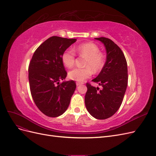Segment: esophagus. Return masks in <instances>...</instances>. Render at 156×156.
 <instances>
[{"label": "esophagus", "instance_id": "34e87169", "mask_svg": "<svg viewBox=\"0 0 156 156\" xmlns=\"http://www.w3.org/2000/svg\"><path fill=\"white\" fill-rule=\"evenodd\" d=\"M83 83H80V82H77L76 83V85L77 86H79V85H81V84H82Z\"/></svg>", "mask_w": 156, "mask_h": 156}]
</instances>
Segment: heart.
Masks as SVG:
<instances>
[{
  "label": "heart",
  "instance_id": "obj_1",
  "mask_svg": "<svg viewBox=\"0 0 156 156\" xmlns=\"http://www.w3.org/2000/svg\"><path fill=\"white\" fill-rule=\"evenodd\" d=\"M75 50L78 54L86 58L84 68H74L69 72V78L74 81L82 82L91 76L92 71L98 73L102 69L105 64L103 55L100 52L98 46L94 43L88 42L80 44ZM62 62L67 68L73 66L75 60V53L73 49L68 48L66 49L61 56Z\"/></svg>",
  "mask_w": 156,
  "mask_h": 156
}]
</instances>
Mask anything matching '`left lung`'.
<instances>
[{
    "label": "left lung",
    "instance_id": "left-lung-1",
    "mask_svg": "<svg viewBox=\"0 0 156 156\" xmlns=\"http://www.w3.org/2000/svg\"><path fill=\"white\" fill-rule=\"evenodd\" d=\"M104 45L106 62L100 73L92 80L102 87L101 90L87 83L84 102L87 111L96 119L112 116L120 108L127 86V66L125 56L115 42L107 37L95 38Z\"/></svg>",
    "mask_w": 156,
    "mask_h": 156
}]
</instances>
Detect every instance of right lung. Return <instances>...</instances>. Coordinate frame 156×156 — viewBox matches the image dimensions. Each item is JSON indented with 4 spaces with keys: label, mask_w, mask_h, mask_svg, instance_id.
<instances>
[{
    "label": "right lung",
    "mask_w": 156,
    "mask_h": 156,
    "mask_svg": "<svg viewBox=\"0 0 156 156\" xmlns=\"http://www.w3.org/2000/svg\"><path fill=\"white\" fill-rule=\"evenodd\" d=\"M76 41L52 36L37 48L30 60L29 80L31 95L37 107L48 116L62 115L76 88L72 80L60 83L67 76L62 54Z\"/></svg>",
    "instance_id": "1"
}]
</instances>
